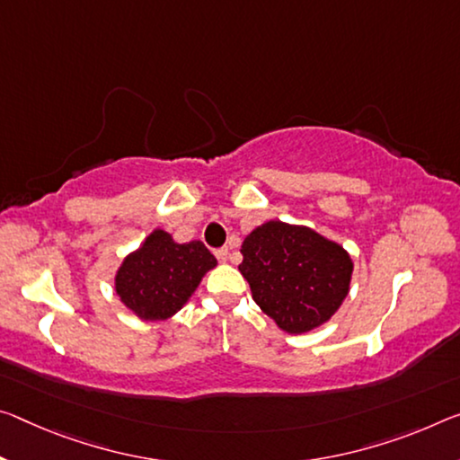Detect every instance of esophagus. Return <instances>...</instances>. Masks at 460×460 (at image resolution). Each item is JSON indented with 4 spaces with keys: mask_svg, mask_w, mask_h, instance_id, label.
<instances>
[{
    "mask_svg": "<svg viewBox=\"0 0 460 460\" xmlns=\"http://www.w3.org/2000/svg\"><path fill=\"white\" fill-rule=\"evenodd\" d=\"M215 256H217L218 261H227L229 247H218V250H215Z\"/></svg>",
    "mask_w": 460,
    "mask_h": 460,
    "instance_id": "esophagus-1",
    "label": "esophagus"
}]
</instances>
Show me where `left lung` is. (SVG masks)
I'll return each mask as SVG.
<instances>
[{
	"label": "left lung",
	"mask_w": 460,
	"mask_h": 460,
	"mask_svg": "<svg viewBox=\"0 0 460 460\" xmlns=\"http://www.w3.org/2000/svg\"><path fill=\"white\" fill-rule=\"evenodd\" d=\"M242 253L239 272L253 301L282 332L315 330L348 296L352 258L309 227L268 221L243 239Z\"/></svg>",
	"instance_id": "8db88e82"
}]
</instances>
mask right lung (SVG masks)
<instances>
[{"mask_svg":"<svg viewBox=\"0 0 460 460\" xmlns=\"http://www.w3.org/2000/svg\"><path fill=\"white\" fill-rule=\"evenodd\" d=\"M217 260L202 242L176 243L155 229L137 252L122 260L114 290L143 322H164L184 307Z\"/></svg>","mask_w":460,"mask_h":460,"instance_id":"right-lung-1","label":"right lung"}]
</instances>
